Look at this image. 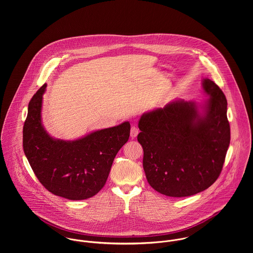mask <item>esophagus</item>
Instances as JSON below:
<instances>
[{
  "mask_svg": "<svg viewBox=\"0 0 253 253\" xmlns=\"http://www.w3.org/2000/svg\"><path fill=\"white\" fill-rule=\"evenodd\" d=\"M138 133H139V129H138L136 126H132V127L130 128V136H131L132 138L136 137V136L138 135Z\"/></svg>",
  "mask_w": 253,
  "mask_h": 253,
  "instance_id": "1",
  "label": "esophagus"
}]
</instances>
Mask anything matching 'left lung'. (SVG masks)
Returning a JSON list of instances; mask_svg holds the SVG:
<instances>
[{
	"label": "left lung",
	"instance_id": "8db88e82",
	"mask_svg": "<svg viewBox=\"0 0 253 253\" xmlns=\"http://www.w3.org/2000/svg\"><path fill=\"white\" fill-rule=\"evenodd\" d=\"M203 87L210 97L203 106L176 99L144 113L138 122L146 178L163 195L198 194L221 173L231 135L227 99L210 79L203 80Z\"/></svg>",
	"mask_w": 253,
	"mask_h": 253
}]
</instances>
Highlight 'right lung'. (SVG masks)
Instances as JSON below:
<instances>
[{"label":"right lung","mask_w":253,"mask_h":253,"mask_svg":"<svg viewBox=\"0 0 253 253\" xmlns=\"http://www.w3.org/2000/svg\"><path fill=\"white\" fill-rule=\"evenodd\" d=\"M44 84L32 97L23 126V150L42 185L53 195L85 200L105 185L114 159L129 137L130 124L93 131L76 140L52 138L42 124Z\"/></svg>","instance_id":"1"}]
</instances>
